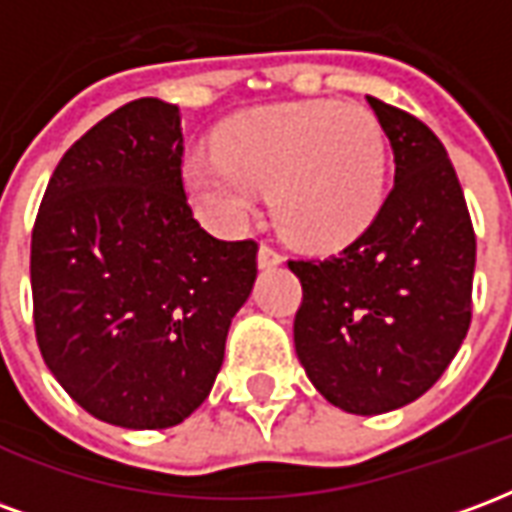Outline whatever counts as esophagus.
<instances>
[{"mask_svg": "<svg viewBox=\"0 0 512 512\" xmlns=\"http://www.w3.org/2000/svg\"><path fill=\"white\" fill-rule=\"evenodd\" d=\"M279 263H282V255H279L277 249L271 244H260V249H257V266L266 271V268H274Z\"/></svg>", "mask_w": 512, "mask_h": 512, "instance_id": "esophagus-1", "label": "esophagus"}]
</instances>
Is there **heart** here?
<instances>
[{
    "instance_id": "obj_1",
    "label": "heart",
    "mask_w": 512,
    "mask_h": 512,
    "mask_svg": "<svg viewBox=\"0 0 512 512\" xmlns=\"http://www.w3.org/2000/svg\"><path fill=\"white\" fill-rule=\"evenodd\" d=\"M389 175L386 136L356 104L299 101L257 106L213 134V153L183 161V183L202 213L238 230L268 189L271 216L290 241L334 249L365 233L381 211Z\"/></svg>"
}]
</instances>
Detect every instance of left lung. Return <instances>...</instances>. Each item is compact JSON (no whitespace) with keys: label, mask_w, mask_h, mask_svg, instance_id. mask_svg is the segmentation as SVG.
Instances as JSON below:
<instances>
[{"label":"left lung","mask_w":512,"mask_h":512,"mask_svg":"<svg viewBox=\"0 0 512 512\" xmlns=\"http://www.w3.org/2000/svg\"><path fill=\"white\" fill-rule=\"evenodd\" d=\"M395 153V186L340 255L293 260V343L312 386L348 414L425 395L472 321L474 230L447 150L417 117L367 95Z\"/></svg>","instance_id":"1"}]
</instances>
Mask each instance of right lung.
<instances>
[{
  "mask_svg": "<svg viewBox=\"0 0 512 512\" xmlns=\"http://www.w3.org/2000/svg\"><path fill=\"white\" fill-rule=\"evenodd\" d=\"M180 156L178 106H120L62 156L32 230L40 354L117 428H172L202 406L257 279L255 241L191 216Z\"/></svg>",
  "mask_w": 512,
  "mask_h": 512,
  "instance_id": "1",
  "label": "right lung"
}]
</instances>
